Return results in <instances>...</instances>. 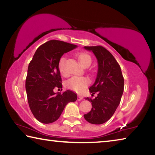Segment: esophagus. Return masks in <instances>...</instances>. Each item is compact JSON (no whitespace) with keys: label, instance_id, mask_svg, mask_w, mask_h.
I'll return each mask as SVG.
<instances>
[{"label":"esophagus","instance_id":"obj_1","mask_svg":"<svg viewBox=\"0 0 155 155\" xmlns=\"http://www.w3.org/2000/svg\"><path fill=\"white\" fill-rule=\"evenodd\" d=\"M83 99V96H77V101H82Z\"/></svg>","mask_w":155,"mask_h":155}]
</instances>
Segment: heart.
<instances>
[{
  "label": "heart",
  "mask_w": 155,
  "mask_h": 155,
  "mask_svg": "<svg viewBox=\"0 0 155 155\" xmlns=\"http://www.w3.org/2000/svg\"><path fill=\"white\" fill-rule=\"evenodd\" d=\"M77 58L83 67L91 64V56L87 52H80L77 54ZM65 57H62L59 61V69L63 76H67L68 72L65 70ZM90 83V80L85 77H72L65 82V87L77 93H82L86 90Z\"/></svg>",
  "instance_id": "heart-1"
}]
</instances>
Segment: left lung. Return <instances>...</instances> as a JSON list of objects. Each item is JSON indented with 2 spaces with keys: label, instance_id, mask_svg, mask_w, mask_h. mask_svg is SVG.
I'll return each mask as SVG.
<instances>
[{
  "label": "left lung",
  "instance_id": "1",
  "mask_svg": "<svg viewBox=\"0 0 155 155\" xmlns=\"http://www.w3.org/2000/svg\"><path fill=\"white\" fill-rule=\"evenodd\" d=\"M91 51L98 60V69L95 83L89 89L97 96L94 99L86 98L91 103L92 108L84 117L88 122L101 124L111 118L120 104L124 91V77L116 59L102 46H85Z\"/></svg>",
  "mask_w": 155,
  "mask_h": 155
}]
</instances>
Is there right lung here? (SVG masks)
Listing matches in <instances>:
<instances>
[{"label": "right lung", "instance_id": "obj_1", "mask_svg": "<svg viewBox=\"0 0 155 155\" xmlns=\"http://www.w3.org/2000/svg\"><path fill=\"white\" fill-rule=\"evenodd\" d=\"M77 45L59 40H50L37 49L28 64L26 78L28 105L39 122L50 124L59 119L65 107L77 101L72 91L54 93V88H62L59 61L63 54Z\"/></svg>", "mask_w": 155, "mask_h": 155}]
</instances>
